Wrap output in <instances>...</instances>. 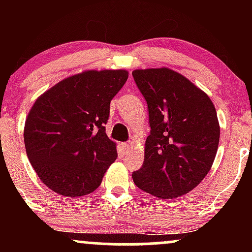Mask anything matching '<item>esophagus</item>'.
Segmentation results:
<instances>
[{
	"mask_svg": "<svg viewBox=\"0 0 252 252\" xmlns=\"http://www.w3.org/2000/svg\"><path fill=\"white\" fill-rule=\"evenodd\" d=\"M122 147H123L124 153H126H126H129L130 149H131V144H130V143H123Z\"/></svg>",
	"mask_w": 252,
	"mask_h": 252,
	"instance_id": "34e87169",
	"label": "esophagus"
}]
</instances>
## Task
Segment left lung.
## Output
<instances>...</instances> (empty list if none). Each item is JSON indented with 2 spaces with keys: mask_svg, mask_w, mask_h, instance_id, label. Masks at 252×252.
<instances>
[{
  "mask_svg": "<svg viewBox=\"0 0 252 252\" xmlns=\"http://www.w3.org/2000/svg\"><path fill=\"white\" fill-rule=\"evenodd\" d=\"M132 77L150 124L142 168L132 180L156 198H179L200 184L215 161L220 137L216 108L202 90L168 67L140 68Z\"/></svg>",
  "mask_w": 252,
  "mask_h": 252,
  "instance_id": "obj_1",
  "label": "left lung"
}]
</instances>
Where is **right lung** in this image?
Returning a JSON list of instances; mask_svg holds the SVG:
<instances>
[{"instance_id": "obj_1", "label": "right lung", "mask_w": 252, "mask_h": 252, "mask_svg": "<svg viewBox=\"0 0 252 252\" xmlns=\"http://www.w3.org/2000/svg\"><path fill=\"white\" fill-rule=\"evenodd\" d=\"M128 77L126 70H88L37 97L26 118L25 147L40 180L53 192L77 198L102 184L117 158L104 124Z\"/></svg>"}]
</instances>
